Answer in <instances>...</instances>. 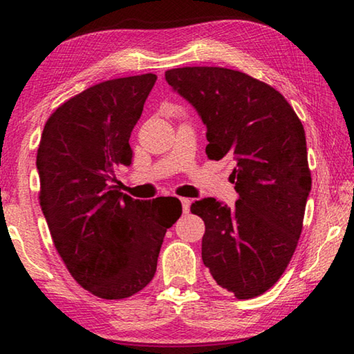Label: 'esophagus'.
<instances>
[{
    "instance_id": "1",
    "label": "esophagus",
    "mask_w": 354,
    "mask_h": 354,
    "mask_svg": "<svg viewBox=\"0 0 354 354\" xmlns=\"http://www.w3.org/2000/svg\"><path fill=\"white\" fill-rule=\"evenodd\" d=\"M190 200L189 198H181V205H183V212L184 214H189L190 211Z\"/></svg>"
}]
</instances>
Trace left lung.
I'll return each instance as SVG.
<instances>
[{"label":"left lung","mask_w":354,"mask_h":354,"mask_svg":"<svg viewBox=\"0 0 354 354\" xmlns=\"http://www.w3.org/2000/svg\"><path fill=\"white\" fill-rule=\"evenodd\" d=\"M165 80L206 124L207 158L236 160V206L215 198L190 206L206 226L203 262L236 298L261 295L284 273L301 234L313 184L303 124L283 95L242 71L183 67Z\"/></svg>","instance_id":"8db88e82"}]
</instances>
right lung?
I'll list each match as a JSON object with an SVG mask.
<instances>
[{
    "label": "right lung",
    "mask_w": 354,
    "mask_h": 354,
    "mask_svg": "<svg viewBox=\"0 0 354 354\" xmlns=\"http://www.w3.org/2000/svg\"><path fill=\"white\" fill-rule=\"evenodd\" d=\"M156 80L118 77L65 101L37 149L40 206L57 253L77 284L104 299L128 298L153 279L183 212L178 198L140 201L112 185L118 167L133 162L129 137Z\"/></svg>",
    "instance_id": "add662e5"
}]
</instances>
